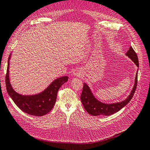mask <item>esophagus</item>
I'll use <instances>...</instances> for the list:
<instances>
[{"mask_svg": "<svg viewBox=\"0 0 150 150\" xmlns=\"http://www.w3.org/2000/svg\"><path fill=\"white\" fill-rule=\"evenodd\" d=\"M73 76H80L81 74V72L79 70H75L74 72H73Z\"/></svg>", "mask_w": 150, "mask_h": 150, "instance_id": "obj_1", "label": "esophagus"}]
</instances>
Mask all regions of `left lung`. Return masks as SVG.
Segmentation results:
<instances>
[{"mask_svg":"<svg viewBox=\"0 0 150 150\" xmlns=\"http://www.w3.org/2000/svg\"><path fill=\"white\" fill-rule=\"evenodd\" d=\"M125 54L126 56L131 59V60L133 61L136 66L139 67V62L137 54H136L132 47H129L128 52ZM138 72V69L137 74H136L134 86L130 94L125 100L121 102H117L114 103H104L103 102L99 101L94 96L92 91L90 89L88 84L87 83H84L83 89L81 95V100L86 111L89 114L94 116H110L119 111L122 108H124L133 97V95L137 86Z\"/></svg>","mask_w":150,"mask_h":150,"instance_id":"8db88e82","label":"left lung"}]
</instances>
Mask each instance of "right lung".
Segmentation results:
<instances>
[{
  "instance_id": "obj_1",
  "label": "right lung",
  "mask_w": 150,
  "mask_h": 150,
  "mask_svg": "<svg viewBox=\"0 0 150 150\" xmlns=\"http://www.w3.org/2000/svg\"><path fill=\"white\" fill-rule=\"evenodd\" d=\"M12 53L8 59L7 74L6 77V88L8 94L19 109L27 114L42 116L51 111L56 103L58 90L66 83L68 76H62L54 80L42 91L32 95H23L18 93L13 89L9 78V62Z\"/></svg>"
}]
</instances>
